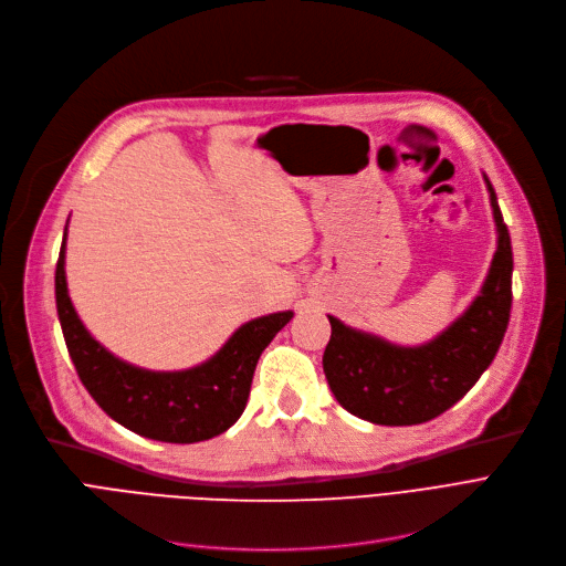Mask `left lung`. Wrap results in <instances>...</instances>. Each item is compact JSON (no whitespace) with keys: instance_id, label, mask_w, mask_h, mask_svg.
<instances>
[{"instance_id":"left-lung-1","label":"left lung","mask_w":566,"mask_h":566,"mask_svg":"<svg viewBox=\"0 0 566 566\" xmlns=\"http://www.w3.org/2000/svg\"><path fill=\"white\" fill-rule=\"evenodd\" d=\"M483 181L491 196L497 249L479 294L447 329L421 345H396L327 315L332 338L322 368L349 415L380 426L430 421L459 402L495 359L511 313L514 253L495 188L486 175Z\"/></svg>"}]
</instances>
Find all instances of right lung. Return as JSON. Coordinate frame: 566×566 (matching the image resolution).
<instances>
[{
  "label": "right lung",
  "instance_id": "right-lung-1",
  "mask_svg": "<svg viewBox=\"0 0 566 566\" xmlns=\"http://www.w3.org/2000/svg\"><path fill=\"white\" fill-rule=\"evenodd\" d=\"M64 264L66 230L55 272V300L80 382L107 417L158 442L193 444L226 433L247 408L262 349L294 315L281 311L249 319L217 355L193 368L147 370L115 357L87 332L69 297Z\"/></svg>",
  "mask_w": 566,
  "mask_h": 566
}]
</instances>
